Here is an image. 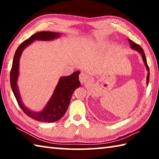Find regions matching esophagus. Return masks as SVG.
<instances>
[{"instance_id":"34e87169","label":"esophagus","mask_w":159,"mask_h":159,"mask_svg":"<svg viewBox=\"0 0 159 159\" xmlns=\"http://www.w3.org/2000/svg\"><path fill=\"white\" fill-rule=\"evenodd\" d=\"M79 80L82 84H84V83H87V81L88 80V75L85 73H83V72H81L79 75Z\"/></svg>"}]
</instances>
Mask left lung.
I'll list each match as a JSON object with an SVG mask.
<instances>
[{"mask_svg":"<svg viewBox=\"0 0 159 159\" xmlns=\"http://www.w3.org/2000/svg\"><path fill=\"white\" fill-rule=\"evenodd\" d=\"M129 43H130V46H131L132 48H133V49L137 50V51H138V52H139V53L141 54L142 57V60H143L145 66H146V67H147V71H149V66H148V64H147V59H146V57H145V54L144 52L143 49H142V48L140 46H139L138 44H137V43H134L133 41H132L131 40H129ZM149 72L147 74V85H148V83H149Z\"/></svg>","mask_w":159,"mask_h":159,"instance_id":"1","label":"left lung"}]
</instances>
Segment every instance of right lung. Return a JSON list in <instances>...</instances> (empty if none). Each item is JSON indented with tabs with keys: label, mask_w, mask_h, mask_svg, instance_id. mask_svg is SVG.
Instances as JSON below:
<instances>
[{
	"label": "right lung",
	"mask_w": 159,
	"mask_h": 159,
	"mask_svg": "<svg viewBox=\"0 0 159 159\" xmlns=\"http://www.w3.org/2000/svg\"><path fill=\"white\" fill-rule=\"evenodd\" d=\"M60 33L50 31H41L36 33L21 43L16 50L13 58L12 69L10 71V85L17 102L21 110L34 120L41 122H55L60 120L65 114L71 100V95L77 88L80 87L79 79L80 71H77L69 76L61 77L56 86L52 96L41 112H34L26 108L21 100L19 93L17 81L19 76V62L22 51L26 47L33 43L35 40L50 41L60 37Z\"/></svg>",
	"instance_id": "add662e5"
}]
</instances>
